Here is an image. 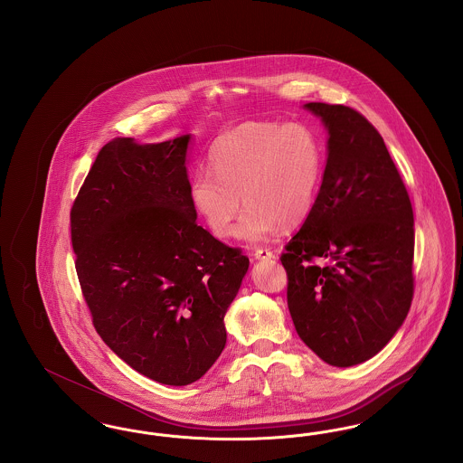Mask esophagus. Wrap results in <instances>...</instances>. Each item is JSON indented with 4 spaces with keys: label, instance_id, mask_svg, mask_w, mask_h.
Listing matches in <instances>:
<instances>
[{
    "label": "esophagus",
    "instance_id": "esophagus-1",
    "mask_svg": "<svg viewBox=\"0 0 463 463\" xmlns=\"http://www.w3.org/2000/svg\"><path fill=\"white\" fill-rule=\"evenodd\" d=\"M253 257L259 259V260H269V259H274L276 255H274V251H270V250H267V248H257V250L253 251Z\"/></svg>",
    "mask_w": 463,
    "mask_h": 463
}]
</instances>
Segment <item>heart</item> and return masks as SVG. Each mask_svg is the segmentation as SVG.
I'll return each mask as SVG.
<instances>
[{
  "mask_svg": "<svg viewBox=\"0 0 463 463\" xmlns=\"http://www.w3.org/2000/svg\"><path fill=\"white\" fill-rule=\"evenodd\" d=\"M212 172L193 176L189 194L217 238L238 229L244 241L260 242L281 225L306 221L325 170L321 138L302 123L250 121L221 135L210 149Z\"/></svg>",
  "mask_w": 463,
  "mask_h": 463,
  "instance_id": "b5f03b06",
  "label": "heart"
}]
</instances>
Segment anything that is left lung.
I'll return each instance as SVG.
<instances>
[{
	"label": "left lung",
	"instance_id": "obj_1",
	"mask_svg": "<svg viewBox=\"0 0 463 463\" xmlns=\"http://www.w3.org/2000/svg\"><path fill=\"white\" fill-rule=\"evenodd\" d=\"M306 108L328 128V159L314 206L281 255L288 308L308 349L347 368L380 353L411 307L413 208L382 135L361 112Z\"/></svg>",
	"mask_w": 463,
	"mask_h": 463
}]
</instances>
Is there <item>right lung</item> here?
Masks as SVG:
<instances>
[{
	"instance_id": "1",
	"label": "right lung",
	"mask_w": 463,
	"mask_h": 463,
	"mask_svg": "<svg viewBox=\"0 0 463 463\" xmlns=\"http://www.w3.org/2000/svg\"><path fill=\"white\" fill-rule=\"evenodd\" d=\"M189 138H112L71 208L74 264L95 330L135 372L165 385H189L219 359L223 316L250 264L241 248L196 222Z\"/></svg>"
}]
</instances>
